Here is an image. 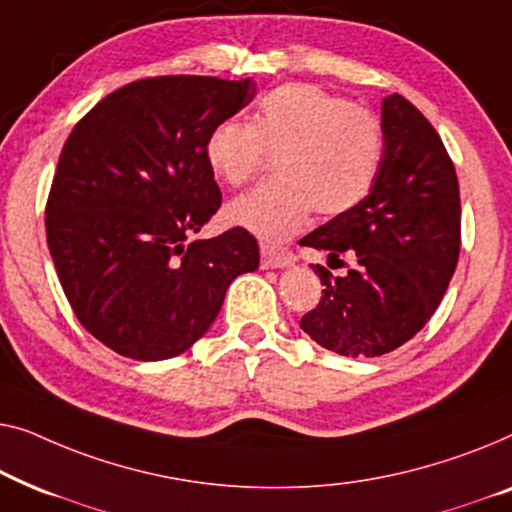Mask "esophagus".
<instances>
[{"mask_svg": "<svg viewBox=\"0 0 512 512\" xmlns=\"http://www.w3.org/2000/svg\"><path fill=\"white\" fill-rule=\"evenodd\" d=\"M294 264V255L287 248L278 246H262V269H285Z\"/></svg>", "mask_w": 512, "mask_h": 512, "instance_id": "obj_1", "label": "esophagus"}]
</instances>
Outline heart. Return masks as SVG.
I'll return each instance as SVG.
<instances>
[{
    "label": "heart",
    "mask_w": 512,
    "mask_h": 512,
    "mask_svg": "<svg viewBox=\"0 0 512 512\" xmlns=\"http://www.w3.org/2000/svg\"><path fill=\"white\" fill-rule=\"evenodd\" d=\"M273 155L276 178L236 197L227 220L262 241H285L313 208L334 218L376 183L385 155L378 115L320 85L290 83L257 102L253 122L220 120L206 139V162L222 183L246 185Z\"/></svg>",
    "instance_id": "1"
}]
</instances>
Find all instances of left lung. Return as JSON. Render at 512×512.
<instances>
[{"instance_id": "left-lung-1", "label": "left lung", "mask_w": 512, "mask_h": 512, "mask_svg": "<svg viewBox=\"0 0 512 512\" xmlns=\"http://www.w3.org/2000/svg\"><path fill=\"white\" fill-rule=\"evenodd\" d=\"M385 155L376 183L355 208L306 234L299 246L327 250L345 266L315 264L320 304L301 329L343 357H380L427 325L455 273L462 246L459 183L431 122L401 95L383 99Z\"/></svg>"}]
</instances>
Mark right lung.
I'll return each mask as SVG.
<instances>
[{
  "mask_svg": "<svg viewBox=\"0 0 512 512\" xmlns=\"http://www.w3.org/2000/svg\"><path fill=\"white\" fill-rule=\"evenodd\" d=\"M255 92L250 78H141L104 97L64 141L46 204L48 250L78 322L118 355H181L218 318L229 283L259 266L255 236L241 227L187 243L222 204L208 134Z\"/></svg>",
  "mask_w": 512,
  "mask_h": 512,
  "instance_id": "obj_1",
  "label": "right lung"
}]
</instances>
